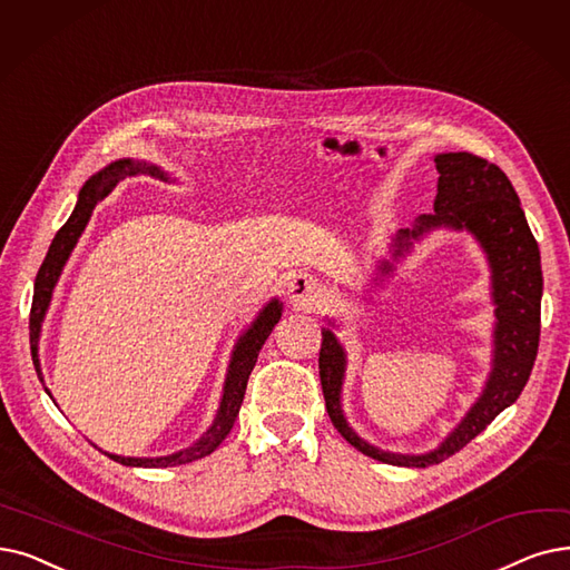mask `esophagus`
I'll return each instance as SVG.
<instances>
[{"mask_svg":"<svg viewBox=\"0 0 570 570\" xmlns=\"http://www.w3.org/2000/svg\"><path fill=\"white\" fill-rule=\"evenodd\" d=\"M288 293L295 303L312 305L324 295V286L312 275H293L288 282Z\"/></svg>","mask_w":570,"mask_h":570,"instance_id":"esophagus-1","label":"esophagus"}]
</instances>
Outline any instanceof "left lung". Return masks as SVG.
<instances>
[{"label": "left lung", "mask_w": 570, "mask_h": 570, "mask_svg": "<svg viewBox=\"0 0 570 570\" xmlns=\"http://www.w3.org/2000/svg\"><path fill=\"white\" fill-rule=\"evenodd\" d=\"M433 160L440 175L433 203L435 214L419 216L414 228L395 235L393 258L410 252L412 239L442 226L468 230L480 242L491 267V298L497 305L493 361L482 395L461 419V424L438 444V450L426 454L384 452L358 438L346 424L340 405L346 356L331 328L321 333L324 340L318 352L321 389H324L326 410L337 433L365 456L405 468H429L450 459L510 407L529 382L540 340V252L505 171L465 151L438 154ZM380 269L382 275H389L393 265L382 263Z\"/></svg>", "instance_id": "obj_1"}]
</instances>
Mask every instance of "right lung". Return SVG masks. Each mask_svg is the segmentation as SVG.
<instances>
[{"label":"right lung","instance_id":"add662e5","mask_svg":"<svg viewBox=\"0 0 570 570\" xmlns=\"http://www.w3.org/2000/svg\"><path fill=\"white\" fill-rule=\"evenodd\" d=\"M139 171H146V175L158 177L163 181H167V175L163 169H158L156 165H146V163H137L130 158H122L111 163L109 167H105L102 171H97L95 177H90L81 193H79V203L73 207L71 216L67 218V224L58 230V235L51 242V249H48L41 267H39V275L35 282V298H32V312H30V350H32V361L37 367V375L43 382L41 375V365H39V333H41V321L46 316L48 305H51V295L53 288L58 284L60 272L71 254L73 246H77L86 224L90 220V214L95 209V205L105 200V197L114 190V186L126 179V177H135ZM282 318V303L275 298L269 301L263 312L256 316L254 324L246 328L237 344H235V352L228 365V375H226V384H224V395H220V405L216 412L214 424L207 429V433L197 440L195 444H190L188 450L175 452L169 456H156V459H137V456H118V454H109L105 452L109 459L122 463V465H137V468H167V465H181V463H190L203 459L207 454H212L220 442L226 440V435L230 433L235 419L239 414L242 401H244V391H246V382H249L252 370L258 361V352L261 346L265 344V340L269 337L272 328L277 326V321ZM46 389V386H43ZM46 393L51 395V391L46 389Z\"/></svg>","mask_w":570,"mask_h":570}]
</instances>
